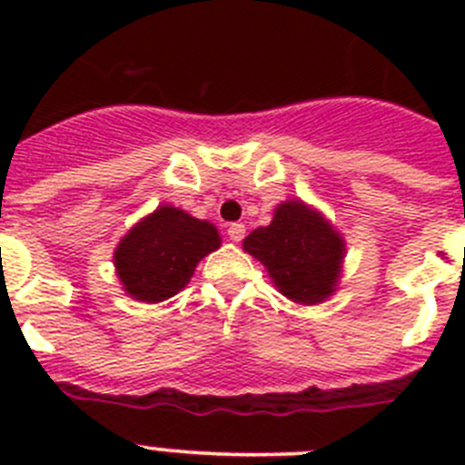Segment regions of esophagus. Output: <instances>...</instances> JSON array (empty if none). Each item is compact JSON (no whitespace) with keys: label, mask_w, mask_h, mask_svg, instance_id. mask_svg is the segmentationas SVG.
Wrapping results in <instances>:
<instances>
[{"label":"esophagus","mask_w":465,"mask_h":465,"mask_svg":"<svg viewBox=\"0 0 465 465\" xmlns=\"http://www.w3.org/2000/svg\"><path fill=\"white\" fill-rule=\"evenodd\" d=\"M244 232H246V230H244V225H242V223H230L228 225V237L232 242L244 240Z\"/></svg>","instance_id":"esophagus-1"}]
</instances>
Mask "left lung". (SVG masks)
Wrapping results in <instances>:
<instances>
[{
	"label": "left lung",
	"mask_w": 465,
	"mask_h": 465,
	"mask_svg": "<svg viewBox=\"0 0 465 465\" xmlns=\"http://www.w3.org/2000/svg\"><path fill=\"white\" fill-rule=\"evenodd\" d=\"M242 246L298 305H319L338 291L347 256L342 232L298 197L277 204L270 225L253 230Z\"/></svg>",
	"instance_id": "1"
}]
</instances>
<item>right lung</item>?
I'll use <instances>...</instances> for the list:
<instances>
[{
	"mask_svg": "<svg viewBox=\"0 0 465 465\" xmlns=\"http://www.w3.org/2000/svg\"><path fill=\"white\" fill-rule=\"evenodd\" d=\"M219 246L216 225L174 204H160L121 237L114 268L125 295L153 305L186 289L197 262Z\"/></svg>",
	"mask_w": 465,
	"mask_h": 465,
	"instance_id": "obj_1",
	"label": "right lung"
}]
</instances>
